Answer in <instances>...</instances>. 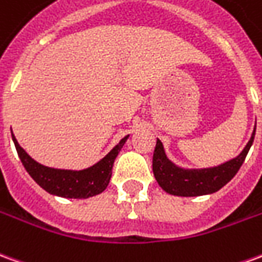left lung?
<instances>
[{
  "label": "left lung",
  "instance_id": "left-lung-1",
  "mask_svg": "<svg viewBox=\"0 0 262 262\" xmlns=\"http://www.w3.org/2000/svg\"><path fill=\"white\" fill-rule=\"evenodd\" d=\"M255 130L252 132L250 142L238 156L219 167L201 170H183L174 166L164 155L162 142L157 139L153 151V173L159 186L169 194L194 197V195L211 194L219 191L223 186L237 174L247 157V153L254 142Z\"/></svg>",
  "mask_w": 262,
  "mask_h": 262
}]
</instances>
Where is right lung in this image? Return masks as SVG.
<instances>
[{
    "label": "right lung",
    "instance_id": "1",
    "mask_svg": "<svg viewBox=\"0 0 262 262\" xmlns=\"http://www.w3.org/2000/svg\"><path fill=\"white\" fill-rule=\"evenodd\" d=\"M126 139L127 136L123 137L100 162L93 164L92 167L72 171V170L52 169L39 164L18 144L15 136L12 135L18 156L29 176L48 193L67 199H88L99 194L107 187L109 180L112 177L113 162L120 149L123 147Z\"/></svg>",
    "mask_w": 262,
    "mask_h": 262
}]
</instances>
